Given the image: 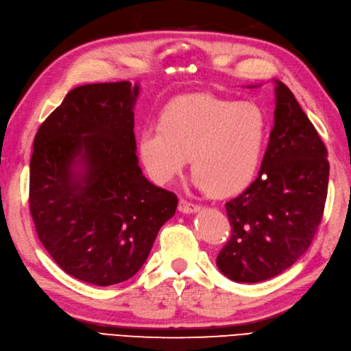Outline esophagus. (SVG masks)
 <instances>
[{
    "label": "esophagus",
    "mask_w": 351,
    "mask_h": 351,
    "mask_svg": "<svg viewBox=\"0 0 351 351\" xmlns=\"http://www.w3.org/2000/svg\"><path fill=\"white\" fill-rule=\"evenodd\" d=\"M179 212H182V213H186V215H190V213H195V212H199L200 210V208L197 204H194V203H191V202H188V200H184V199H181L179 200Z\"/></svg>",
    "instance_id": "obj_1"
}]
</instances>
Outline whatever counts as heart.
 <instances>
[{
    "instance_id": "obj_1",
    "label": "heart",
    "mask_w": 351,
    "mask_h": 351,
    "mask_svg": "<svg viewBox=\"0 0 351 351\" xmlns=\"http://www.w3.org/2000/svg\"><path fill=\"white\" fill-rule=\"evenodd\" d=\"M269 132L268 114L261 105L194 93L175 97L160 112L158 121L143 124L136 149L156 184L172 182L190 156L193 184L227 197L254 182Z\"/></svg>"
}]
</instances>
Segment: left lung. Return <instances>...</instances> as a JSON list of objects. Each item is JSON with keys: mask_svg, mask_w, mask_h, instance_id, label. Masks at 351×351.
<instances>
[{"mask_svg": "<svg viewBox=\"0 0 351 351\" xmlns=\"http://www.w3.org/2000/svg\"><path fill=\"white\" fill-rule=\"evenodd\" d=\"M273 82L274 124L263 166L255 181L226 203L231 239L217 265L239 283L268 280L302 256L328 194V151L293 93Z\"/></svg>", "mask_w": 351, "mask_h": 351, "instance_id": "obj_1", "label": "left lung"}]
</instances>
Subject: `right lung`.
Segmentation results:
<instances>
[{"label": "right lung", "instance_id": "obj_1", "mask_svg": "<svg viewBox=\"0 0 351 351\" xmlns=\"http://www.w3.org/2000/svg\"><path fill=\"white\" fill-rule=\"evenodd\" d=\"M139 83L75 87L34 139L29 209L43 246L65 273L110 286L151 252L178 197L151 184L133 133Z\"/></svg>", "mask_w": 351, "mask_h": 351}]
</instances>
